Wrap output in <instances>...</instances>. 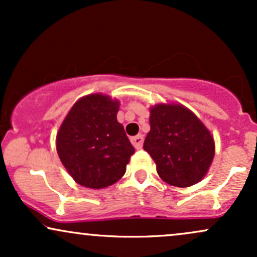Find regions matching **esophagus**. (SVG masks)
I'll return each mask as SVG.
<instances>
[{"label": "esophagus", "mask_w": 257, "mask_h": 257, "mask_svg": "<svg viewBox=\"0 0 257 257\" xmlns=\"http://www.w3.org/2000/svg\"><path fill=\"white\" fill-rule=\"evenodd\" d=\"M131 141H132V144L133 145H134V147L137 150H140V149H143V144H144V137L143 135H137V137H133L132 139H131Z\"/></svg>", "instance_id": "34e87169"}]
</instances>
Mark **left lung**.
Returning <instances> with one entry per match:
<instances>
[{
    "label": "left lung",
    "instance_id": "left-lung-1",
    "mask_svg": "<svg viewBox=\"0 0 257 257\" xmlns=\"http://www.w3.org/2000/svg\"><path fill=\"white\" fill-rule=\"evenodd\" d=\"M150 124L144 150L163 181L188 187L204 178L214 158V139L194 113L181 105L161 104L151 108Z\"/></svg>",
    "mask_w": 257,
    "mask_h": 257
}]
</instances>
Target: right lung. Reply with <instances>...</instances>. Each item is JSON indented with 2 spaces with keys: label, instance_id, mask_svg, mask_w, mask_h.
Returning a JSON list of instances; mask_svg holds the SVG:
<instances>
[{
  "label": "right lung",
  "instance_id": "obj_1",
  "mask_svg": "<svg viewBox=\"0 0 257 257\" xmlns=\"http://www.w3.org/2000/svg\"><path fill=\"white\" fill-rule=\"evenodd\" d=\"M119 102L101 94L78 100L57 135V151L73 180L89 188L111 186L124 175L135 152L117 122Z\"/></svg>",
  "mask_w": 257,
  "mask_h": 257
}]
</instances>
